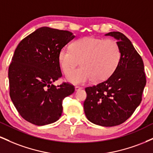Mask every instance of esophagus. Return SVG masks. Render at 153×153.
<instances>
[{"label":"esophagus","instance_id":"34e87169","mask_svg":"<svg viewBox=\"0 0 153 153\" xmlns=\"http://www.w3.org/2000/svg\"><path fill=\"white\" fill-rule=\"evenodd\" d=\"M82 88L81 87H80V86H75V91H79V90H80V89H81Z\"/></svg>","mask_w":153,"mask_h":153}]
</instances>
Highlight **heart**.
Segmentation results:
<instances>
[{
  "mask_svg": "<svg viewBox=\"0 0 153 153\" xmlns=\"http://www.w3.org/2000/svg\"><path fill=\"white\" fill-rule=\"evenodd\" d=\"M119 45L110 39L85 37L75 41L69 47L59 50L58 60L62 71L66 73L80 61L82 67L66 73L69 82L78 85L93 80L101 82L117 71L121 61Z\"/></svg>",
  "mask_w": 153,
  "mask_h": 153,
  "instance_id": "1",
  "label": "heart"
}]
</instances>
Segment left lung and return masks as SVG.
Here are the masks:
<instances>
[{
    "mask_svg": "<svg viewBox=\"0 0 153 153\" xmlns=\"http://www.w3.org/2000/svg\"><path fill=\"white\" fill-rule=\"evenodd\" d=\"M111 36L121 50V61L114 74L96 85L85 88L84 111L91 122L103 127H114L125 122L142 101L146 77L144 63L130 40L122 33Z\"/></svg>",
    "mask_w": 153,
    "mask_h": 153,
    "instance_id": "left-lung-1",
    "label": "left lung"
}]
</instances>
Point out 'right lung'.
I'll return each mask as SVG.
<instances>
[{
    "label": "right lung",
    "mask_w": 153,
    "mask_h": 153,
    "mask_svg": "<svg viewBox=\"0 0 153 153\" xmlns=\"http://www.w3.org/2000/svg\"><path fill=\"white\" fill-rule=\"evenodd\" d=\"M75 37L69 31L41 27L22 39L8 68L10 97L26 121L43 126L57 121L62 100L75 91L69 82L55 86L62 76L58 54Z\"/></svg>",
    "instance_id": "right-lung-1"
}]
</instances>
